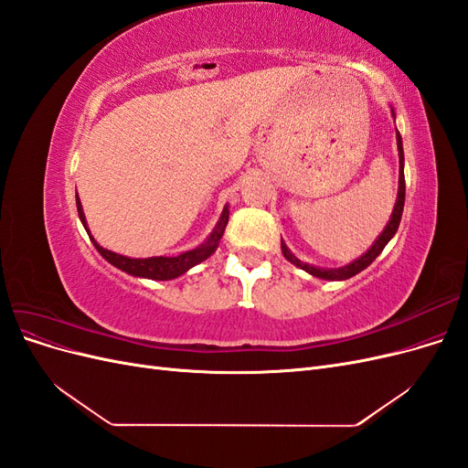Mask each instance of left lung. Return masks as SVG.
Returning <instances> with one entry per match:
<instances>
[{"label":"left lung","mask_w":468,"mask_h":468,"mask_svg":"<svg viewBox=\"0 0 468 468\" xmlns=\"http://www.w3.org/2000/svg\"><path fill=\"white\" fill-rule=\"evenodd\" d=\"M396 143H399V155H400V177H399V199H396V205H394V210H392V217L387 224V229L382 230V234L377 238V242L371 246V250L365 253V256H361L359 260H356L353 263L346 265V267H339V269H318V267H313L308 263H303L299 258H294L291 250L281 242V250H282V256H285L291 263H294L296 267L304 269V271H308L310 275L314 277H320V279H328V281H342V279H349L353 275H357L359 271H363L365 267H369L378 253L385 250V246L390 242V238L396 234V230H399V224H400V218H402V210H404V197H406V181H404V150H402V138H400V133L396 134Z\"/></svg>","instance_id":"1"}]
</instances>
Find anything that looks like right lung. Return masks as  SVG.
<instances>
[{"label": "right lung", "instance_id": "right-lung-1", "mask_svg": "<svg viewBox=\"0 0 468 468\" xmlns=\"http://www.w3.org/2000/svg\"><path fill=\"white\" fill-rule=\"evenodd\" d=\"M76 203H78L80 220L83 222V226H86V230H88L86 217H83V208H81L80 199H78ZM226 224H229V207H224L222 217H220V220H218V224H217V229L212 230V234L208 236L207 244H203V246H199V248H195V250H191V251L181 253V256H177V258H164V256H160V258L133 260V258L119 256V253H115V251H109V250L99 246L93 238H91V239H93V244H95L97 251L101 253V256H103L111 265H115V267H119V269H122V271L131 273V275H134V277H146V279L167 281V279H176V277L183 275V273H186L187 269H191L193 265L205 261V260L210 256V253L217 250V246H218V242H220V238H222V234H224Z\"/></svg>", "mask_w": 468, "mask_h": 468}]
</instances>
